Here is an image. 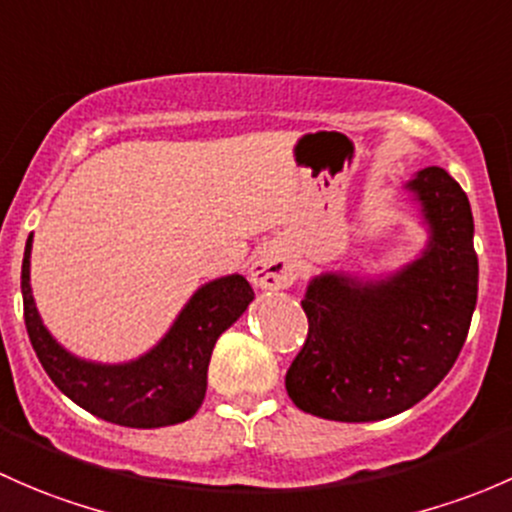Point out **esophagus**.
<instances>
[{
	"label": "esophagus",
	"instance_id": "obj_1",
	"mask_svg": "<svg viewBox=\"0 0 512 512\" xmlns=\"http://www.w3.org/2000/svg\"><path fill=\"white\" fill-rule=\"evenodd\" d=\"M251 283L266 291H281V288L293 286L295 281V268L281 251L266 249L261 251L251 263Z\"/></svg>",
	"mask_w": 512,
	"mask_h": 512
}]
</instances>
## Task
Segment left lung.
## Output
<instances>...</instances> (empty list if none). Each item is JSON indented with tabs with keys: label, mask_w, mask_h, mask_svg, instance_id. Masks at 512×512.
Segmentation results:
<instances>
[{
	"label": "left lung",
	"mask_w": 512,
	"mask_h": 512,
	"mask_svg": "<svg viewBox=\"0 0 512 512\" xmlns=\"http://www.w3.org/2000/svg\"><path fill=\"white\" fill-rule=\"evenodd\" d=\"M407 189L429 224L421 256L382 281L323 273L300 300L308 337L286 389L303 412L333 421L404 412L449 374L466 342L478 298L471 204L441 167L416 172Z\"/></svg>",
	"instance_id": "left-lung-1"
}]
</instances>
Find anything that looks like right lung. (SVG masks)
Instances as JSON below:
<instances>
[{
  "label": "right lung",
  "instance_id": "right-lung-1",
  "mask_svg": "<svg viewBox=\"0 0 512 512\" xmlns=\"http://www.w3.org/2000/svg\"><path fill=\"white\" fill-rule=\"evenodd\" d=\"M31 236L21 261V298L31 347L51 382L68 399L110 424L157 429L187 421L202 407L207 370L219 335L254 300L239 273L209 281L189 298L167 335L150 352L123 365H100L63 350L41 323L29 286Z\"/></svg>",
  "mask_w": 512,
  "mask_h": 512
}]
</instances>
